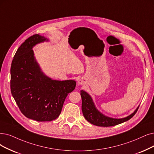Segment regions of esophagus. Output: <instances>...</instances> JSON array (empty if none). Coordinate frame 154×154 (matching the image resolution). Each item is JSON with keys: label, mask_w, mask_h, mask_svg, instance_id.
Returning a JSON list of instances; mask_svg holds the SVG:
<instances>
[{"label": "esophagus", "mask_w": 154, "mask_h": 154, "mask_svg": "<svg viewBox=\"0 0 154 154\" xmlns=\"http://www.w3.org/2000/svg\"><path fill=\"white\" fill-rule=\"evenodd\" d=\"M78 85H85V81H84V79H79L78 82Z\"/></svg>", "instance_id": "esophagus-1"}]
</instances>
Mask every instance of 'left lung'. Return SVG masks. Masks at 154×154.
Listing matches in <instances>:
<instances>
[{
	"mask_svg": "<svg viewBox=\"0 0 154 154\" xmlns=\"http://www.w3.org/2000/svg\"><path fill=\"white\" fill-rule=\"evenodd\" d=\"M80 92L82 98V109L85 118L91 124L97 126L109 127L122 123V122L128 121L133 117V116L137 112L139 107H138L133 113L126 117V118L121 119L111 118L104 116L98 111L95 106L94 102H93L91 97L88 93L83 90H81Z\"/></svg>",
	"mask_w": 154,
	"mask_h": 154,
	"instance_id": "8db88e82",
	"label": "left lung"
}]
</instances>
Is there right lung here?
Returning <instances> with one entry per match:
<instances>
[{"mask_svg": "<svg viewBox=\"0 0 154 154\" xmlns=\"http://www.w3.org/2000/svg\"><path fill=\"white\" fill-rule=\"evenodd\" d=\"M48 39L35 34L17 50L11 67V91L21 112L37 121H51L60 115L75 80H54L41 71L32 48Z\"/></svg>", "mask_w": 154, "mask_h": 154, "instance_id": "add662e5", "label": "right lung"}]
</instances>
